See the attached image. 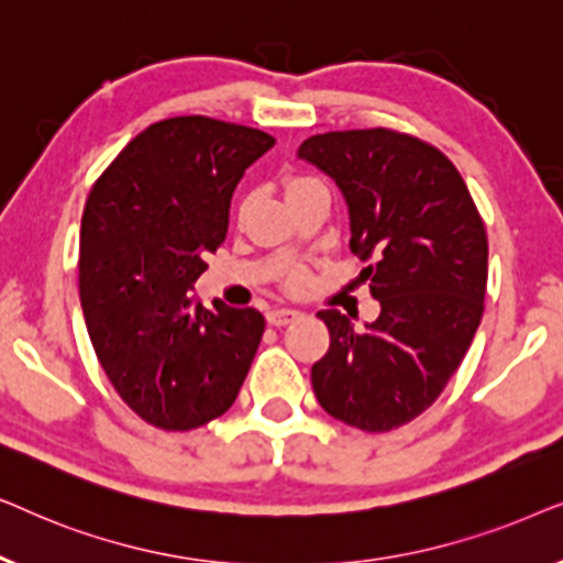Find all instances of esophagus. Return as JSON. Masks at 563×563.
<instances>
[{
	"instance_id": "obj_1",
	"label": "esophagus",
	"mask_w": 563,
	"mask_h": 563,
	"mask_svg": "<svg viewBox=\"0 0 563 563\" xmlns=\"http://www.w3.org/2000/svg\"><path fill=\"white\" fill-rule=\"evenodd\" d=\"M297 318H299V312L297 310H289V307H274V310L266 312L268 325H276V328L287 325V322L297 320Z\"/></svg>"
}]
</instances>
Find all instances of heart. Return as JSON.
Wrapping results in <instances>:
<instances>
[{
	"instance_id": "heart-1",
	"label": "heart",
	"mask_w": 563,
	"mask_h": 563,
	"mask_svg": "<svg viewBox=\"0 0 563 563\" xmlns=\"http://www.w3.org/2000/svg\"><path fill=\"white\" fill-rule=\"evenodd\" d=\"M310 181H314V179H305V176H297V179H291V181H289V189H287V191L297 189V187H305V184H310ZM289 284H291V287H302V284H305V276H302V274H291Z\"/></svg>"
}]
</instances>
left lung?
Here are the masks:
<instances>
[{
  "label": "left lung",
  "mask_w": 563,
  "mask_h": 563,
  "mask_svg": "<svg viewBox=\"0 0 563 563\" xmlns=\"http://www.w3.org/2000/svg\"><path fill=\"white\" fill-rule=\"evenodd\" d=\"M297 156L338 184L351 251L379 299L364 330L318 312L330 349L312 366L322 410L366 433L405 426L441 397L484 312L487 233L456 166L420 137L387 128L312 135Z\"/></svg>",
  "instance_id": "left-lung-1"
}]
</instances>
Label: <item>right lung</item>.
I'll return each instance as SVG.
<instances>
[{"label":"right lung","mask_w":563,"mask_h":563,"mask_svg":"<svg viewBox=\"0 0 563 563\" xmlns=\"http://www.w3.org/2000/svg\"><path fill=\"white\" fill-rule=\"evenodd\" d=\"M276 141L202 114L153 122L99 176L84 207L79 291L99 364L161 430L205 426L235 402L264 314L189 291L225 241L245 168Z\"/></svg>","instance_id":"obj_1"}]
</instances>
